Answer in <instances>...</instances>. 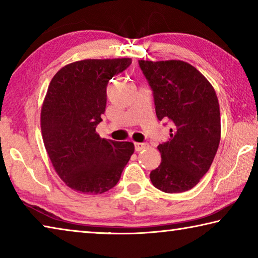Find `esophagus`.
Listing matches in <instances>:
<instances>
[{
    "label": "esophagus",
    "instance_id": "esophagus-1",
    "mask_svg": "<svg viewBox=\"0 0 258 258\" xmlns=\"http://www.w3.org/2000/svg\"><path fill=\"white\" fill-rule=\"evenodd\" d=\"M134 147H135V151H141L143 149H146V148L148 147V145H147V143L137 142V143H134Z\"/></svg>",
    "mask_w": 258,
    "mask_h": 258
}]
</instances>
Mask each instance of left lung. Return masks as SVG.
Listing matches in <instances>:
<instances>
[{
  "label": "left lung",
  "mask_w": 258,
  "mask_h": 258,
  "mask_svg": "<svg viewBox=\"0 0 258 258\" xmlns=\"http://www.w3.org/2000/svg\"><path fill=\"white\" fill-rule=\"evenodd\" d=\"M154 92L156 115L171 120L169 140L159 145L160 165L150 173L167 194L197 185L208 172L221 140L220 104L213 85L197 68L181 60H139Z\"/></svg>",
  "instance_id": "left-lung-1"
}]
</instances>
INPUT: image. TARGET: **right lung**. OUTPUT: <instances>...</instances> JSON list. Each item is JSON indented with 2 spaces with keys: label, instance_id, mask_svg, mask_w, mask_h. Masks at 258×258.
<instances>
[{
  "label": "right lung",
  "instance_id": "add662e5",
  "mask_svg": "<svg viewBox=\"0 0 258 258\" xmlns=\"http://www.w3.org/2000/svg\"><path fill=\"white\" fill-rule=\"evenodd\" d=\"M131 63V58L75 61L47 87L41 109L43 142L54 171L74 191L110 190L133 155L132 142L102 139L95 131L106 109L109 80Z\"/></svg>",
  "mask_w": 258,
  "mask_h": 258
}]
</instances>
